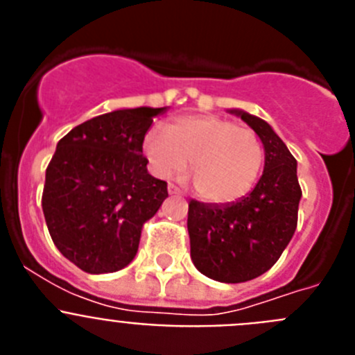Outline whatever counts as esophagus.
<instances>
[{
    "label": "esophagus",
    "instance_id": "34e87169",
    "mask_svg": "<svg viewBox=\"0 0 355 355\" xmlns=\"http://www.w3.org/2000/svg\"><path fill=\"white\" fill-rule=\"evenodd\" d=\"M167 190H168V193H171V196H181L180 188H178V187H174V184H168V187H167Z\"/></svg>",
    "mask_w": 355,
    "mask_h": 355
}]
</instances>
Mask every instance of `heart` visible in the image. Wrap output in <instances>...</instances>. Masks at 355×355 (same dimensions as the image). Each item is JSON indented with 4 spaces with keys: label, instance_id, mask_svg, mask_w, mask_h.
Instances as JSON below:
<instances>
[{
    "label": "heart",
    "instance_id": "b5f03b06",
    "mask_svg": "<svg viewBox=\"0 0 355 355\" xmlns=\"http://www.w3.org/2000/svg\"><path fill=\"white\" fill-rule=\"evenodd\" d=\"M144 155L158 178H171L187 167L196 190L209 202H233L258 180L265 149L252 130L211 115L181 117L167 131L153 128L144 139Z\"/></svg>",
    "mask_w": 355,
    "mask_h": 355
}]
</instances>
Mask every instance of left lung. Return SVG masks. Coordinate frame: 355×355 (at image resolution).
Masks as SVG:
<instances>
[{"instance_id":"8db88e82","label":"left lung","mask_w":355,"mask_h":355,"mask_svg":"<svg viewBox=\"0 0 355 355\" xmlns=\"http://www.w3.org/2000/svg\"><path fill=\"white\" fill-rule=\"evenodd\" d=\"M265 149V168L252 192L233 202L188 205L190 256L200 274L218 283H245L270 270L297 229L302 192L297 159L263 119L233 108Z\"/></svg>"}]
</instances>
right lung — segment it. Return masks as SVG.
<instances>
[{
  "label": "right lung",
  "mask_w": 355,
  "mask_h": 355,
  "mask_svg": "<svg viewBox=\"0 0 355 355\" xmlns=\"http://www.w3.org/2000/svg\"><path fill=\"white\" fill-rule=\"evenodd\" d=\"M163 108H119L72 128L46 171L42 211L56 249L87 274H110L137 256L142 227L168 197L147 172L142 144Z\"/></svg>",
  "instance_id": "obj_1"
}]
</instances>
